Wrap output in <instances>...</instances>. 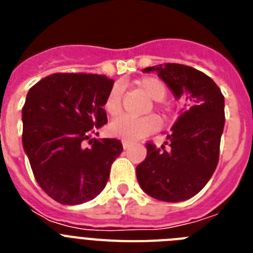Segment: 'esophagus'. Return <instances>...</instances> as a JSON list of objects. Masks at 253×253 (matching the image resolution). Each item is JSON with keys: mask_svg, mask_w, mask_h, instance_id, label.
I'll list each match as a JSON object with an SVG mask.
<instances>
[{"mask_svg": "<svg viewBox=\"0 0 253 253\" xmlns=\"http://www.w3.org/2000/svg\"><path fill=\"white\" fill-rule=\"evenodd\" d=\"M123 148L124 149H126V148H129V146H130V144H129V142H126V140H123Z\"/></svg>", "mask_w": 253, "mask_h": 253, "instance_id": "esophagus-1", "label": "esophagus"}]
</instances>
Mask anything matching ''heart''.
Returning <instances> with one entry per match:
<instances>
[{"label": "heart", "mask_w": 253, "mask_h": 253, "mask_svg": "<svg viewBox=\"0 0 253 253\" xmlns=\"http://www.w3.org/2000/svg\"><path fill=\"white\" fill-rule=\"evenodd\" d=\"M135 86L147 97L153 101H162L167 95L166 84L156 77H142L135 81ZM102 109L110 116H116L122 113V90L119 86L113 87L102 102ZM160 126L157 116L148 115L143 118H133L123 115L116 118L109 124V134L111 137L119 138L126 142H137L156 131Z\"/></svg>", "instance_id": "b5f03b06"}]
</instances>
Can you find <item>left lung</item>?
Masks as SVG:
<instances>
[{"mask_svg": "<svg viewBox=\"0 0 253 253\" xmlns=\"http://www.w3.org/2000/svg\"><path fill=\"white\" fill-rule=\"evenodd\" d=\"M157 72L185 109L167 134L165 146L147 143V157L137 166L139 186L162 202H184L200 191L213 176L219 161L224 128V96L215 82L193 67L177 63L143 69Z\"/></svg>", "mask_w": 253, "mask_h": 253, "instance_id": "left-lung-1", "label": "left lung"}]
</instances>
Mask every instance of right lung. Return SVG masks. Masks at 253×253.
<instances>
[{
  "label": "right lung",
  "instance_id": "right-lung-1",
  "mask_svg": "<svg viewBox=\"0 0 253 253\" xmlns=\"http://www.w3.org/2000/svg\"><path fill=\"white\" fill-rule=\"evenodd\" d=\"M113 86L106 76L53 73L26 95L22 147L39 186L60 204L99 195L123 152L119 139L91 138L107 123L102 102Z\"/></svg>",
  "mask_w": 253,
  "mask_h": 253
}]
</instances>
